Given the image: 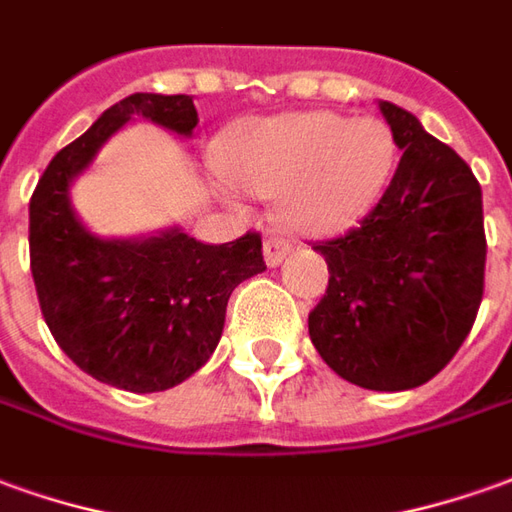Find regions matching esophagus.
<instances>
[{"label": "esophagus", "mask_w": 512, "mask_h": 512, "mask_svg": "<svg viewBox=\"0 0 512 512\" xmlns=\"http://www.w3.org/2000/svg\"><path fill=\"white\" fill-rule=\"evenodd\" d=\"M290 250L292 245L284 236H267L264 239V262L270 264V267H276V264H281L290 256Z\"/></svg>", "instance_id": "34e87169"}]
</instances>
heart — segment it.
Listing matches in <instances>:
<instances>
[{
	"label": "heart",
	"instance_id": "b5f03b06",
	"mask_svg": "<svg viewBox=\"0 0 512 512\" xmlns=\"http://www.w3.org/2000/svg\"><path fill=\"white\" fill-rule=\"evenodd\" d=\"M393 158L396 142L384 122L334 111L245 122L225 147L228 175L253 195H281V217L303 234H337L362 220Z\"/></svg>",
	"mask_w": 512,
	"mask_h": 512
}]
</instances>
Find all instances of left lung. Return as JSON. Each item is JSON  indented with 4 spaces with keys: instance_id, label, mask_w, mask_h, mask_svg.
<instances>
[{
    "instance_id": "left-lung-1",
    "label": "left lung",
    "mask_w": 512,
    "mask_h": 512,
    "mask_svg": "<svg viewBox=\"0 0 512 512\" xmlns=\"http://www.w3.org/2000/svg\"><path fill=\"white\" fill-rule=\"evenodd\" d=\"M401 153L379 203L348 234L315 242L329 287L309 312L317 354L365 390H410L446 368L485 290L482 189L449 144L379 102Z\"/></svg>"
}]
</instances>
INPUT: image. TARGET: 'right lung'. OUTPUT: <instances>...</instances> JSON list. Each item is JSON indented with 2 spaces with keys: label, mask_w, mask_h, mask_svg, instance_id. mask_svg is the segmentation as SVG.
<instances>
[{
  "label": "right lung",
  "mask_w": 512,
  "mask_h": 512,
  "mask_svg": "<svg viewBox=\"0 0 512 512\" xmlns=\"http://www.w3.org/2000/svg\"><path fill=\"white\" fill-rule=\"evenodd\" d=\"M133 116L181 136L197 125L186 94H130L66 144L30 197V270L41 315L77 368L119 390L158 393L209 362L231 292L267 264L256 231L225 245L178 228L136 242L88 234L69 186Z\"/></svg>",
  "instance_id": "right-lung-1"
}]
</instances>
